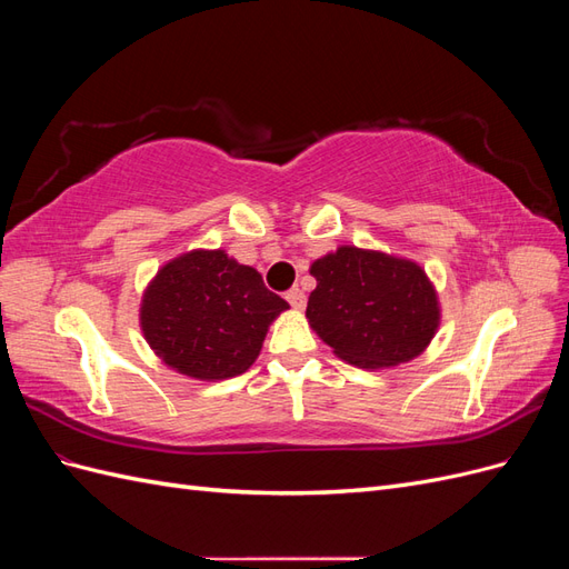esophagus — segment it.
Returning a JSON list of instances; mask_svg holds the SVG:
<instances>
[{
    "instance_id": "34e87169",
    "label": "esophagus",
    "mask_w": 569,
    "mask_h": 569,
    "mask_svg": "<svg viewBox=\"0 0 569 569\" xmlns=\"http://www.w3.org/2000/svg\"><path fill=\"white\" fill-rule=\"evenodd\" d=\"M287 301L291 303V308H295V311H301V308L306 306V295H303L299 287H295V289L287 291Z\"/></svg>"
}]
</instances>
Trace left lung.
I'll list each match as a JSON object with an SVG mask.
<instances>
[{
	"instance_id": "8db88e82",
	"label": "left lung",
	"mask_w": 569,
	"mask_h": 569,
	"mask_svg": "<svg viewBox=\"0 0 569 569\" xmlns=\"http://www.w3.org/2000/svg\"><path fill=\"white\" fill-rule=\"evenodd\" d=\"M306 320L343 363L382 370L418 358L441 325L435 282L412 258L341 244L311 263Z\"/></svg>"
}]
</instances>
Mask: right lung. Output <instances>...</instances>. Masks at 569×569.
I'll list each match as a JSON object with an SVG mask.
<instances>
[{"mask_svg": "<svg viewBox=\"0 0 569 569\" xmlns=\"http://www.w3.org/2000/svg\"><path fill=\"white\" fill-rule=\"evenodd\" d=\"M287 308L261 272L226 249H192L166 261L144 287L140 330L163 366L218 382L256 363L270 325Z\"/></svg>", "mask_w": 569, "mask_h": 569, "instance_id": "1", "label": "right lung"}]
</instances>
